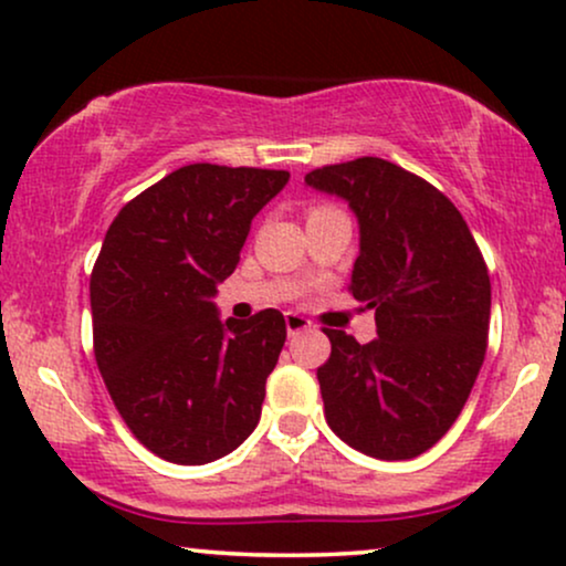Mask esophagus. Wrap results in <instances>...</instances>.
I'll return each instance as SVG.
<instances>
[{
    "instance_id": "esophagus-1",
    "label": "esophagus",
    "mask_w": 566,
    "mask_h": 566,
    "mask_svg": "<svg viewBox=\"0 0 566 566\" xmlns=\"http://www.w3.org/2000/svg\"><path fill=\"white\" fill-rule=\"evenodd\" d=\"M284 324H287L290 336H297L300 332H307V328H311V321H307L305 316H300V313H295V311L284 313Z\"/></svg>"
}]
</instances>
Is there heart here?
I'll use <instances>...</instances> for the list:
<instances>
[{
  "instance_id": "1",
  "label": "heart",
  "mask_w": 566,
  "mask_h": 566,
  "mask_svg": "<svg viewBox=\"0 0 566 566\" xmlns=\"http://www.w3.org/2000/svg\"><path fill=\"white\" fill-rule=\"evenodd\" d=\"M324 211H332V209H313L311 213H324Z\"/></svg>"
}]
</instances>
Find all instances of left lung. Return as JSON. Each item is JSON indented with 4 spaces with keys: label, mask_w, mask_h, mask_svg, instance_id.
Returning a JSON list of instances; mask_svg holds the SVG:
<instances>
[{
    "label": "left lung",
    "mask_w": 566,
    "mask_h": 566,
    "mask_svg": "<svg viewBox=\"0 0 566 566\" xmlns=\"http://www.w3.org/2000/svg\"><path fill=\"white\" fill-rule=\"evenodd\" d=\"M307 188L355 213L360 253L349 292L376 311L378 339L326 328L318 368L326 423L376 460H412L452 428L483 366L491 279L462 213L397 164L363 159L313 169Z\"/></svg>",
    "instance_id": "8db88e82"
}]
</instances>
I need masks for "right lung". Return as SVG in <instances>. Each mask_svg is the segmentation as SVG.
<instances>
[{
  "label": "right lung",
  "instance_id": "add662e5",
  "mask_svg": "<svg viewBox=\"0 0 566 566\" xmlns=\"http://www.w3.org/2000/svg\"><path fill=\"white\" fill-rule=\"evenodd\" d=\"M290 171L190 164L133 198L91 274L93 353L143 447L177 464L234 452L261 420L287 326L274 307L219 318L250 221Z\"/></svg>",
  "mask_w": 566,
  "mask_h": 566
}]
</instances>
